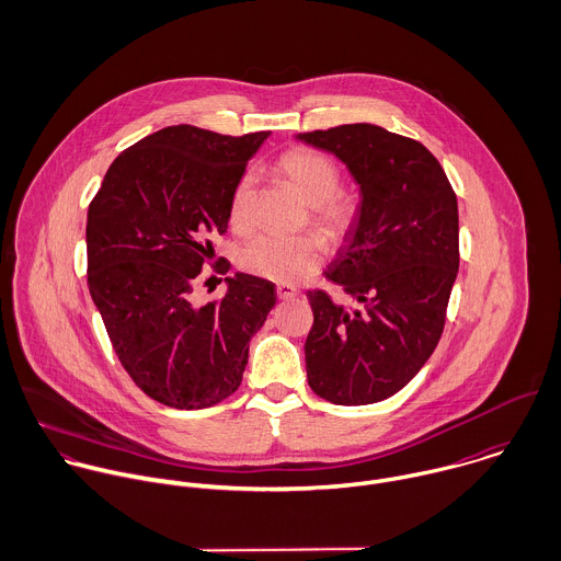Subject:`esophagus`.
I'll return each instance as SVG.
<instances>
[{
  "mask_svg": "<svg viewBox=\"0 0 561 561\" xmlns=\"http://www.w3.org/2000/svg\"><path fill=\"white\" fill-rule=\"evenodd\" d=\"M297 295H299V290L293 284H277V297L279 299H293Z\"/></svg>",
  "mask_w": 561,
  "mask_h": 561,
  "instance_id": "34e87169",
  "label": "esophagus"
}]
</instances>
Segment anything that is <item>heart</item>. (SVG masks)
<instances>
[{
  "instance_id": "obj_1",
  "label": "heart",
  "mask_w": 561,
  "mask_h": 561,
  "mask_svg": "<svg viewBox=\"0 0 561 561\" xmlns=\"http://www.w3.org/2000/svg\"><path fill=\"white\" fill-rule=\"evenodd\" d=\"M277 170L310 205V218L328 240L339 242L352 231L358 218V201L339 190L341 172L328 154L312 148H295L279 159ZM253 183L251 172L242 174L229 201V222L240 233L253 227ZM323 260L325 247L321 238L312 233L297 238L260 236L249 242L240 255L244 271L279 284H297L310 277L319 271Z\"/></svg>"
}]
</instances>
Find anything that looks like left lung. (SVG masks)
Here are the masks:
<instances>
[{"label": "left lung", "mask_w": 561, "mask_h": 561, "mask_svg": "<svg viewBox=\"0 0 561 561\" xmlns=\"http://www.w3.org/2000/svg\"><path fill=\"white\" fill-rule=\"evenodd\" d=\"M299 139L345 161L363 196L325 271L356 308L308 290V385L332 404H374L407 387L442 339L459 271L457 194L424 144L382 126L343 124Z\"/></svg>", "instance_id": "1"}]
</instances>
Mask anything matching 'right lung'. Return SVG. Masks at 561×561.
Returning a JSON list of instances; mask_svg holds the SVG:
<instances>
[{
	"label": "right lung",
	"instance_id": "add662e5",
	"mask_svg": "<svg viewBox=\"0 0 561 561\" xmlns=\"http://www.w3.org/2000/svg\"><path fill=\"white\" fill-rule=\"evenodd\" d=\"M268 130L240 137L165 126L108 165L87 214V284L126 374L172 409H207L242 382L249 341L264 325L275 284L236 273L225 297L196 306L214 236ZM211 279V277H209ZM207 284V282H205Z\"/></svg>",
	"mask_w": 561,
	"mask_h": 561
}]
</instances>
